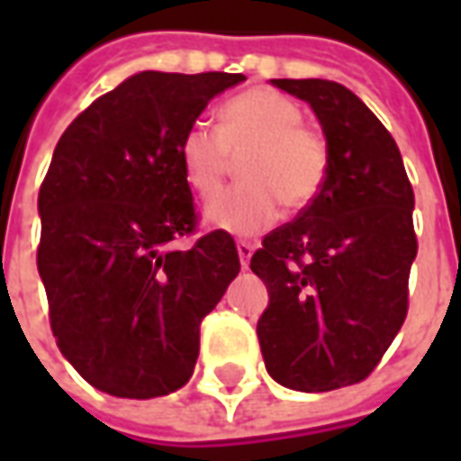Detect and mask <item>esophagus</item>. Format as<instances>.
I'll list each match as a JSON object with an SVG mask.
<instances>
[{"instance_id":"obj_1","label":"esophagus","mask_w":461,"mask_h":461,"mask_svg":"<svg viewBox=\"0 0 461 461\" xmlns=\"http://www.w3.org/2000/svg\"><path fill=\"white\" fill-rule=\"evenodd\" d=\"M254 249H257V247H254L251 241H244V240L237 241V251H240V261L244 269L249 267V259H251V254H254Z\"/></svg>"}]
</instances>
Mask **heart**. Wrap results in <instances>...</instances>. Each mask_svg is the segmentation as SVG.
I'll list each match as a JSON object with an SVG mask.
<instances>
[{
	"mask_svg": "<svg viewBox=\"0 0 461 461\" xmlns=\"http://www.w3.org/2000/svg\"><path fill=\"white\" fill-rule=\"evenodd\" d=\"M185 182L200 200L217 194L240 162L241 182L207 207V221L231 234H257L279 217L309 207L326 185L329 140L303 125V111L271 88H251L221 105L220 125L194 121L177 142Z\"/></svg>",
	"mask_w": 461,
	"mask_h": 461,
	"instance_id": "obj_1",
	"label": "heart"
}]
</instances>
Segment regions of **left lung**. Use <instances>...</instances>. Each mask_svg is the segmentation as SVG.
<instances>
[{
	"instance_id": "1",
	"label": "left lung",
	"mask_w": 461,
	"mask_h": 461,
	"mask_svg": "<svg viewBox=\"0 0 461 461\" xmlns=\"http://www.w3.org/2000/svg\"><path fill=\"white\" fill-rule=\"evenodd\" d=\"M271 84L313 108L330 167L319 197L251 257L269 291L257 336L276 383L329 393L366 380L405 323L415 192L393 135L353 91L323 78Z\"/></svg>"
}]
</instances>
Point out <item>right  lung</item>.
<instances>
[{
    "label": "right lung",
    "instance_id": "1",
    "mask_svg": "<svg viewBox=\"0 0 461 461\" xmlns=\"http://www.w3.org/2000/svg\"><path fill=\"white\" fill-rule=\"evenodd\" d=\"M241 74L125 78L76 115L41 190L36 267L59 350L84 380L115 397L170 395L192 377L200 323L240 254L230 231H197L177 142Z\"/></svg>",
    "mask_w": 461,
    "mask_h": 461
}]
</instances>
